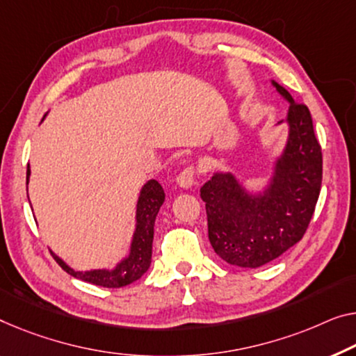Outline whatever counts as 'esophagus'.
I'll return each mask as SVG.
<instances>
[{"mask_svg":"<svg viewBox=\"0 0 356 356\" xmlns=\"http://www.w3.org/2000/svg\"><path fill=\"white\" fill-rule=\"evenodd\" d=\"M193 182H195V168L193 166L184 168L177 176V184L182 188H190L193 185Z\"/></svg>","mask_w":356,"mask_h":356,"instance_id":"esophagus-1","label":"esophagus"}]
</instances>
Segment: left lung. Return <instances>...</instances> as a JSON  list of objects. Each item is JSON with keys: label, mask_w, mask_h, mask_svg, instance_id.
<instances>
[{"label": "left lung", "mask_w": 356, "mask_h": 356, "mask_svg": "<svg viewBox=\"0 0 356 356\" xmlns=\"http://www.w3.org/2000/svg\"><path fill=\"white\" fill-rule=\"evenodd\" d=\"M272 84L291 104L289 136L267 188L252 195L232 172H214L200 190L211 246L225 262L245 268L262 267L302 240L321 190L323 156L310 110Z\"/></svg>", "instance_id": "left-lung-1"}]
</instances>
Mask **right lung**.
Wrapping results in <instances>:
<instances>
[{
  "label": "right lung",
  "mask_w": 356,
  "mask_h": 356,
  "mask_svg": "<svg viewBox=\"0 0 356 356\" xmlns=\"http://www.w3.org/2000/svg\"><path fill=\"white\" fill-rule=\"evenodd\" d=\"M30 177V166H26V184ZM164 203V190L155 179L148 180L142 187L136 211V230L132 235L129 256L116 264L113 270H89V272H75L72 267L62 261L54 252L52 257L56 262L72 277L79 278L102 288H123L144 275L152 264V245H153V227L161 204Z\"/></svg>",
  "instance_id": "1"
}]
</instances>
